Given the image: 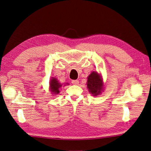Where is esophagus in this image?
<instances>
[{
  "instance_id": "34e87169",
  "label": "esophagus",
  "mask_w": 151,
  "mask_h": 151,
  "mask_svg": "<svg viewBox=\"0 0 151 151\" xmlns=\"http://www.w3.org/2000/svg\"><path fill=\"white\" fill-rule=\"evenodd\" d=\"M72 83L73 84H74V85H77V84H79V81L78 80H72Z\"/></svg>"
}]
</instances>
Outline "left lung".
<instances>
[{
    "mask_svg": "<svg viewBox=\"0 0 151 151\" xmlns=\"http://www.w3.org/2000/svg\"><path fill=\"white\" fill-rule=\"evenodd\" d=\"M87 86L89 92L94 96H98L101 93V90L103 88V82L101 77L97 72H93L89 76Z\"/></svg>",
    "mask_w": 151,
    "mask_h": 151,
    "instance_id": "obj_1",
    "label": "left lung"
}]
</instances>
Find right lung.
Returning <instances> with one entry per match:
<instances>
[{
	"label": "right lung",
	"mask_w": 151,
	"mask_h": 151,
	"mask_svg": "<svg viewBox=\"0 0 151 151\" xmlns=\"http://www.w3.org/2000/svg\"><path fill=\"white\" fill-rule=\"evenodd\" d=\"M50 89L53 93H56L58 94L60 92L59 91V88L62 86L60 84L58 83V81L55 78H53L51 81V83H50Z\"/></svg>",
	"instance_id": "1"
}]
</instances>
